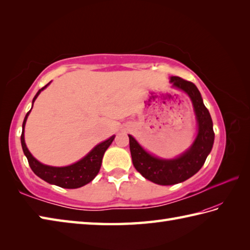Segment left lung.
I'll return each mask as SVG.
<instances>
[{
	"label": "left lung",
	"mask_w": 250,
	"mask_h": 250,
	"mask_svg": "<svg viewBox=\"0 0 250 250\" xmlns=\"http://www.w3.org/2000/svg\"><path fill=\"white\" fill-rule=\"evenodd\" d=\"M173 86L181 88L190 97L198 121V136L191 147L179 158L165 160L152 156L139 146L134 138L129 137V148L132 164L143 177L158 185H174L184 182L201 169L208 155L213 147L215 134L213 122L201 94L192 82L171 77Z\"/></svg>",
	"instance_id": "8db88e82"
}]
</instances>
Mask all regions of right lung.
Segmentation results:
<instances>
[{
  "label": "right lung",
  "instance_id": "1",
  "mask_svg": "<svg viewBox=\"0 0 250 250\" xmlns=\"http://www.w3.org/2000/svg\"><path fill=\"white\" fill-rule=\"evenodd\" d=\"M48 84L42 87L41 90L37 92L34 99H33V103L35 102V99L40 95V93L43 88H46ZM30 111L26 113L23 124H22L21 146L32 171L43 181L62 188H79L86 185L87 183H90L92 180H94V177L98 174L99 169H101L104 154L109 147L110 144L114 140V136L109 138L108 140L102 142L101 144H98V146L94 147L84 158L79 160L78 163L67 166V167H50V166L42 165L40 162H37V160L32 156V154L29 152V149H27L25 146L23 131L27 115H29Z\"/></svg>",
  "mask_w": 250,
  "mask_h": 250
}]
</instances>
